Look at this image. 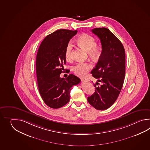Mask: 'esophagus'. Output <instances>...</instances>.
I'll return each instance as SVG.
<instances>
[{
  "label": "esophagus",
  "mask_w": 150,
  "mask_h": 150,
  "mask_svg": "<svg viewBox=\"0 0 150 150\" xmlns=\"http://www.w3.org/2000/svg\"><path fill=\"white\" fill-rule=\"evenodd\" d=\"M81 80H82V81H89V80L88 79H87V78H81Z\"/></svg>",
  "instance_id": "esophagus-1"
}]
</instances>
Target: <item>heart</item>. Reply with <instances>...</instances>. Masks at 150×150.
Masks as SVG:
<instances>
[{"instance_id":"b5f03b06","label":"heart","mask_w":150,"mask_h":150,"mask_svg":"<svg viewBox=\"0 0 150 150\" xmlns=\"http://www.w3.org/2000/svg\"><path fill=\"white\" fill-rule=\"evenodd\" d=\"M77 42L80 45L88 50V54L93 58L98 57L101 52V46L96 43V39L91 35L87 34L80 35L77 38ZM72 44L69 42L66 47L65 52V56L67 61H70L72 58ZM91 67L92 65L88 63L79 62L74 66L73 70L77 76H84Z\"/></svg>"}]
</instances>
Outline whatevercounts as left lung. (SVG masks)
<instances>
[{"mask_svg":"<svg viewBox=\"0 0 150 150\" xmlns=\"http://www.w3.org/2000/svg\"><path fill=\"white\" fill-rule=\"evenodd\" d=\"M102 45V52L96 67L91 71L97 79L95 92L88 97L89 104L99 110L111 107L117 100L123 87L125 74V48L109 29L96 28L92 30Z\"/></svg>","mask_w":150,"mask_h":150,"instance_id":"1","label":"left lung"}]
</instances>
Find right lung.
I'll return each mask as SVG.
<instances>
[{
  "instance_id": "obj_1",
  "label": "right lung",
  "mask_w": 150,
  "mask_h": 150,
  "mask_svg": "<svg viewBox=\"0 0 150 150\" xmlns=\"http://www.w3.org/2000/svg\"><path fill=\"white\" fill-rule=\"evenodd\" d=\"M77 30L59 29L47 36L38 48L36 70L38 90L43 101L51 108L57 109L70 101L71 87L80 79L70 74L66 79L60 77L65 72V49Z\"/></svg>"
}]
</instances>
